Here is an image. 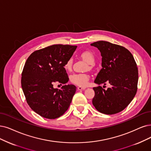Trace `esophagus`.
Masks as SVG:
<instances>
[{
  "label": "esophagus",
  "instance_id": "esophagus-1",
  "mask_svg": "<svg viewBox=\"0 0 151 151\" xmlns=\"http://www.w3.org/2000/svg\"><path fill=\"white\" fill-rule=\"evenodd\" d=\"M78 88V90H85V89L86 88V87H82V86H78L77 88Z\"/></svg>",
  "mask_w": 151,
  "mask_h": 151
}]
</instances>
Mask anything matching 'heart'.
I'll list each match as a JSON object with an SVG mask.
<instances>
[{
  "label": "heart",
  "mask_w": 151,
  "mask_h": 151,
  "mask_svg": "<svg viewBox=\"0 0 151 151\" xmlns=\"http://www.w3.org/2000/svg\"><path fill=\"white\" fill-rule=\"evenodd\" d=\"M81 58L86 61L89 65H94L95 58L92 52L90 51H84L81 53ZM73 60L71 58L66 61L65 65V68L67 71H70L72 67ZM90 80V75L85 73L73 74L70 76V81L72 83L80 86H85L88 85V81Z\"/></svg>",
  "instance_id": "b5f03b06"
}]
</instances>
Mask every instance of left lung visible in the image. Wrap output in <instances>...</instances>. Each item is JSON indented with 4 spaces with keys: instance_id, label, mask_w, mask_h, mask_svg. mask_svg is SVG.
<instances>
[{
    "instance_id": "1",
    "label": "left lung",
    "mask_w": 151,
    "mask_h": 151,
    "mask_svg": "<svg viewBox=\"0 0 151 151\" xmlns=\"http://www.w3.org/2000/svg\"><path fill=\"white\" fill-rule=\"evenodd\" d=\"M102 57V68L94 83H109L106 90L101 86L93 88L95 93L93 104L99 112L114 114L125 109L135 96L137 90L138 70L131 53L126 48L106 41L91 44Z\"/></svg>"
}]
</instances>
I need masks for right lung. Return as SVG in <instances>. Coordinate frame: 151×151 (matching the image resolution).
Instances as JSON below:
<instances>
[{"instance_id":"add662e5","label":"right lung","mask_w":151,"mask_h":151,"mask_svg":"<svg viewBox=\"0 0 151 151\" xmlns=\"http://www.w3.org/2000/svg\"><path fill=\"white\" fill-rule=\"evenodd\" d=\"M76 48L53 45L33 52L26 61L22 73V90L31 109L45 118H59L70 106L76 86L65 85L58 90L53 84L68 83L64 66Z\"/></svg>"}]
</instances>
